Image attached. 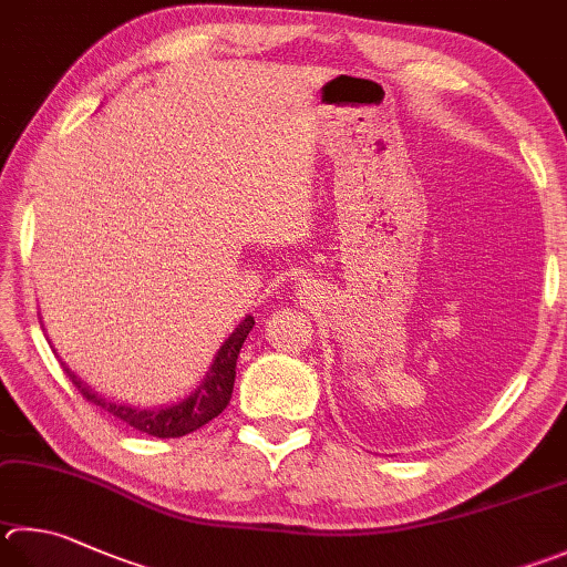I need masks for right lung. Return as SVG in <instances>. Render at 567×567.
<instances>
[{"mask_svg":"<svg viewBox=\"0 0 567 567\" xmlns=\"http://www.w3.org/2000/svg\"><path fill=\"white\" fill-rule=\"evenodd\" d=\"M252 324H255V319L248 315L238 327H235V332L225 339L223 347L218 349V354H215L208 374H205L198 389L173 406L141 409V406L121 404V401H111L106 396H101L99 391L89 389V384L81 382V379L71 372L66 364H61V367H64V372L71 379V384H74L81 394H84V399L91 401L94 406L109 411L111 416L126 421L128 426H133L136 431H143V434H148V436L178 439V436L190 434V431H195V429L205 426L208 421L223 414V409L230 404L233 384H235V364H238V354L243 349V342L250 334Z\"/></svg>","mask_w":567,"mask_h":567,"instance_id":"1","label":"right lung"}]
</instances>
